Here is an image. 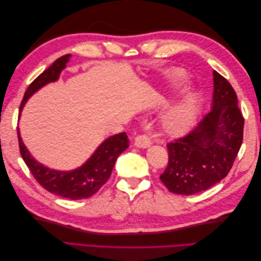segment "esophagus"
I'll list each match as a JSON object with an SVG mask.
<instances>
[{
  "mask_svg": "<svg viewBox=\"0 0 261 261\" xmlns=\"http://www.w3.org/2000/svg\"><path fill=\"white\" fill-rule=\"evenodd\" d=\"M151 145V139L147 135V134H141L135 138V146L139 148H147Z\"/></svg>",
  "mask_w": 261,
  "mask_h": 261,
  "instance_id": "34e87169",
  "label": "esophagus"
}]
</instances>
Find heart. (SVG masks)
I'll list each match as a JSON object with an SVG mask.
<instances>
[{"mask_svg": "<svg viewBox=\"0 0 261 261\" xmlns=\"http://www.w3.org/2000/svg\"><path fill=\"white\" fill-rule=\"evenodd\" d=\"M176 78L178 83H184L185 77L181 73L177 74ZM197 110H198V105H197V100L194 97L185 99L164 115L162 120L164 130L170 135L175 136L185 133L193 124Z\"/></svg>", "mask_w": 261, "mask_h": 261, "instance_id": "1", "label": "heart"}]
</instances>
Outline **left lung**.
Here are the masks:
<instances>
[{"label":"left lung","instance_id":"left-lung-1","mask_svg":"<svg viewBox=\"0 0 261 261\" xmlns=\"http://www.w3.org/2000/svg\"><path fill=\"white\" fill-rule=\"evenodd\" d=\"M210 111L194 129L167 145L169 163L160 179L169 191L194 195L223 179L233 167L242 143L244 117L231 84L213 70Z\"/></svg>","mask_w":261,"mask_h":261}]
</instances>
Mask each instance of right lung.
<instances>
[{"instance_id":"right-lung-1","label":"right lung","mask_w":261,"mask_h":261,"mask_svg":"<svg viewBox=\"0 0 261 261\" xmlns=\"http://www.w3.org/2000/svg\"><path fill=\"white\" fill-rule=\"evenodd\" d=\"M70 54H65L59 58L29 85L20 103L19 115L26 101L38 89L58 80L61 70L66 66ZM17 135L21 158L35 179L48 192L72 200L89 198L96 194L111 176L117 156L128 148V138L126 133L117 134L105 140L83 167L74 171L61 172L48 169L37 162L23 145L18 127Z\"/></svg>"}]
</instances>
